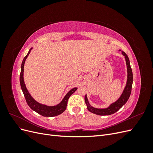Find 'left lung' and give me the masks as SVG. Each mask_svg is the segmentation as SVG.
Masks as SVG:
<instances>
[{"mask_svg":"<svg viewBox=\"0 0 153 153\" xmlns=\"http://www.w3.org/2000/svg\"><path fill=\"white\" fill-rule=\"evenodd\" d=\"M122 52V54L124 56L125 59H126L127 70H128L127 83H126V87L124 88L123 94H121V97H120L117 101H115V103L111 104L110 106L107 108H103V109L96 108L91 106L89 103V101H88L87 96L85 95V103L87 105L88 110L90 111L91 112L97 115H111L117 112V111L121 108L128 100L131 92V88H132V84H133V73H132V69L130 66V62H129V60L128 55L124 52Z\"/></svg>","mask_w":153,"mask_h":153,"instance_id":"left-lung-1","label":"left lung"}]
</instances>
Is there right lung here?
Segmentation results:
<instances>
[{
	"instance_id": "1",
	"label": "right lung",
	"mask_w": 153,
	"mask_h": 153,
	"mask_svg": "<svg viewBox=\"0 0 153 153\" xmlns=\"http://www.w3.org/2000/svg\"><path fill=\"white\" fill-rule=\"evenodd\" d=\"M32 48H30L29 51L28 53L27 54L26 56L24 57V60H23L22 66H21V72H20V85L22 90L23 91V93L25 96V100L27 101V103L28 104L29 107L35 111L38 114L43 115L45 117H53V116H57V115L62 114L64 110L66 109L67 103H68V100L69 97L71 94H73L74 92H75L77 88H73L71 90L69 91L68 94L65 96L64 99L62 100V101L60 103L59 105L56 106H48L47 105H44L42 104H40L39 103L36 101L30 95L29 92L27 91V88L25 87L24 80V64L25 62V60L27 57H28L29 54L30 53V51Z\"/></svg>"
}]
</instances>
